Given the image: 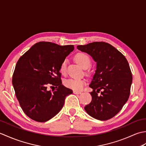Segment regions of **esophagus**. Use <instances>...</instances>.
<instances>
[{"label":"esophagus","mask_w":146,"mask_h":146,"mask_svg":"<svg viewBox=\"0 0 146 146\" xmlns=\"http://www.w3.org/2000/svg\"><path fill=\"white\" fill-rule=\"evenodd\" d=\"M73 94H75L76 95H79V94H81L82 92H77V91H73Z\"/></svg>","instance_id":"1"}]
</instances>
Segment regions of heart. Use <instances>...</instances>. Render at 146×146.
<instances>
[{"label":"heart","mask_w":146,"mask_h":146,"mask_svg":"<svg viewBox=\"0 0 146 146\" xmlns=\"http://www.w3.org/2000/svg\"><path fill=\"white\" fill-rule=\"evenodd\" d=\"M75 60L80 66L83 69H87L91 65V59L88 54L83 52L78 53L75 56ZM68 60L67 59L64 60L62 62L60 67V71L62 75H66V66H67ZM86 84V82L83 79H78V78H69L65 80L64 82V85L67 88L72 89L75 91H80L83 89V86Z\"/></svg>","instance_id":"b5f03b06"}]
</instances>
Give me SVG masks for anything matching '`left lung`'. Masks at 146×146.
Listing matches in <instances>:
<instances>
[{
	"mask_svg": "<svg viewBox=\"0 0 146 146\" xmlns=\"http://www.w3.org/2000/svg\"><path fill=\"white\" fill-rule=\"evenodd\" d=\"M77 48L90 54L97 62V70L90 87L92 102L85 107L90 115L106 120L119 112L128 100L132 75L127 60L113 46L94 42ZM101 91V95L98 94Z\"/></svg>",
	"mask_w": 146,
	"mask_h": 146,
	"instance_id": "left-lung-1",
	"label": "left lung"
}]
</instances>
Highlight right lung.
Wrapping results in <instances>:
<instances>
[{
    "label": "right lung",
    "mask_w": 146,
    "mask_h": 146,
    "mask_svg": "<svg viewBox=\"0 0 146 146\" xmlns=\"http://www.w3.org/2000/svg\"><path fill=\"white\" fill-rule=\"evenodd\" d=\"M73 49V45L41 41L19 59L12 85L21 107L31 119L44 122L52 119L63 107L66 96L73 93L62 85L60 67ZM48 86L56 89L51 92Z\"/></svg>",
    "instance_id": "1"
}]
</instances>
